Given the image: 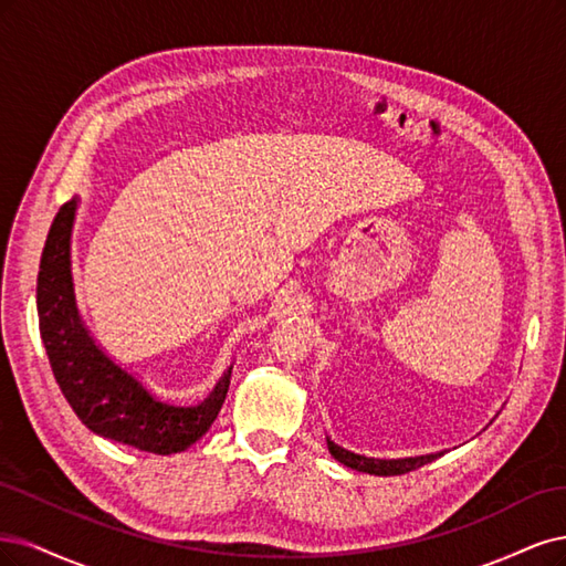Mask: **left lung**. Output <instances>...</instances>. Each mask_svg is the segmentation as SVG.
I'll return each mask as SVG.
<instances>
[{"mask_svg":"<svg viewBox=\"0 0 566 566\" xmlns=\"http://www.w3.org/2000/svg\"><path fill=\"white\" fill-rule=\"evenodd\" d=\"M326 447H329V453L345 468H353L357 472H369V475H378V478L405 475V472H411V470L421 468L442 455V451H437V453H426V455H409V459H371V455H361V453H355L350 449L336 444L334 440H329V437H326Z\"/></svg>","mask_w":566,"mask_h":566,"instance_id":"8db88e82","label":"left lung"}]
</instances>
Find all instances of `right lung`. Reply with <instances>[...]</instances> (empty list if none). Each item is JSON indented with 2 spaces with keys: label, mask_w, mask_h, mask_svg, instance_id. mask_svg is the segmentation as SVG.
<instances>
[{
  "label": "right lung",
  "mask_w": 566,
  "mask_h": 566,
  "mask_svg": "<svg viewBox=\"0 0 566 566\" xmlns=\"http://www.w3.org/2000/svg\"><path fill=\"white\" fill-rule=\"evenodd\" d=\"M80 197L61 207L46 237L38 275L40 334L53 376L80 421L105 440L150 453L186 451L221 411L232 367L199 405H171L107 355L80 315L72 282V226Z\"/></svg>",
  "instance_id": "right-lung-1"
}]
</instances>
